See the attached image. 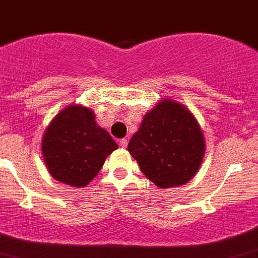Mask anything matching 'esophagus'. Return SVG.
Segmentation results:
<instances>
[{
  "label": "esophagus",
  "instance_id": "esophagus-1",
  "mask_svg": "<svg viewBox=\"0 0 258 258\" xmlns=\"http://www.w3.org/2000/svg\"><path fill=\"white\" fill-rule=\"evenodd\" d=\"M127 145H128V140H127V139H122V140H119V146L123 147V149H126Z\"/></svg>",
  "mask_w": 258,
  "mask_h": 258
}]
</instances>
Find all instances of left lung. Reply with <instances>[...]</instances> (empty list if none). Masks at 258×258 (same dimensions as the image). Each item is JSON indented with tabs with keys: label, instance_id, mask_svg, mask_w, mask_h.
<instances>
[{
	"label": "left lung",
	"instance_id": "obj_1",
	"mask_svg": "<svg viewBox=\"0 0 258 258\" xmlns=\"http://www.w3.org/2000/svg\"><path fill=\"white\" fill-rule=\"evenodd\" d=\"M204 137L197 119L182 104L164 99L142 119L128 152L142 174L159 187L189 181L203 160Z\"/></svg>",
	"mask_w": 258,
	"mask_h": 258
}]
</instances>
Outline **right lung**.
I'll list each match as a JSON object with an SVG mask.
<instances>
[{"label": "right lung", "instance_id": "obj_1", "mask_svg": "<svg viewBox=\"0 0 258 258\" xmlns=\"http://www.w3.org/2000/svg\"><path fill=\"white\" fill-rule=\"evenodd\" d=\"M118 149L106 130L97 126L93 111L69 106L55 117L42 139V155L54 179L72 186H86Z\"/></svg>", "mask_w": 258, "mask_h": 258}]
</instances>
